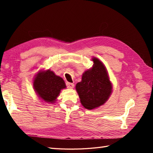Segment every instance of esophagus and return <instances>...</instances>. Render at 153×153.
Returning <instances> with one entry per match:
<instances>
[{
	"label": "esophagus",
	"mask_w": 153,
	"mask_h": 153,
	"mask_svg": "<svg viewBox=\"0 0 153 153\" xmlns=\"http://www.w3.org/2000/svg\"><path fill=\"white\" fill-rule=\"evenodd\" d=\"M66 85H67V87L69 88H73L74 87V84H72V83H69V82H67L66 83Z\"/></svg>",
	"instance_id": "1"
}]
</instances>
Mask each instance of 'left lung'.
<instances>
[{"mask_svg": "<svg viewBox=\"0 0 153 153\" xmlns=\"http://www.w3.org/2000/svg\"><path fill=\"white\" fill-rule=\"evenodd\" d=\"M92 61V67L84 71L82 81L76 86L80 102L89 110L104 105L112 93V84L104 64L96 57Z\"/></svg>", "mask_w": 153, "mask_h": 153, "instance_id": "left-lung-1", "label": "left lung"}]
</instances>
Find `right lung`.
I'll list each match as a JSON object with an SVG mask.
<instances>
[{
    "label": "right lung",
    "instance_id": "obj_1",
    "mask_svg": "<svg viewBox=\"0 0 153 153\" xmlns=\"http://www.w3.org/2000/svg\"><path fill=\"white\" fill-rule=\"evenodd\" d=\"M33 86L38 97L49 103L55 102L61 90L66 88L63 78L56 76L50 69L38 72L33 79Z\"/></svg>",
    "mask_w": 153,
    "mask_h": 153
}]
</instances>
